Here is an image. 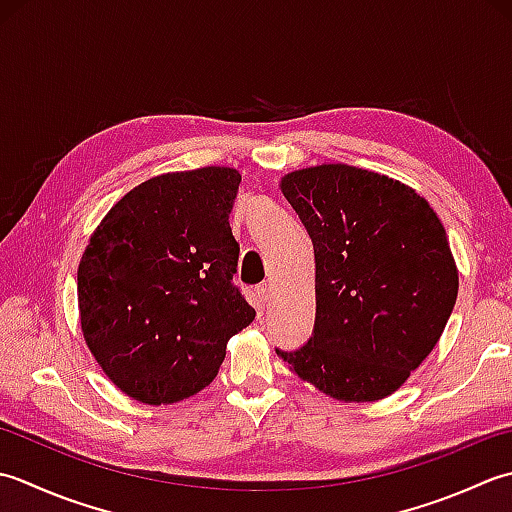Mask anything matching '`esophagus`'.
I'll use <instances>...</instances> for the list:
<instances>
[{
	"label": "esophagus",
	"instance_id": "esophagus-1",
	"mask_svg": "<svg viewBox=\"0 0 512 512\" xmlns=\"http://www.w3.org/2000/svg\"><path fill=\"white\" fill-rule=\"evenodd\" d=\"M256 294H258L260 302H269L271 298H274V285H271L269 280H265L263 285H258V287H256Z\"/></svg>",
	"mask_w": 512,
	"mask_h": 512
}]
</instances>
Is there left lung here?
Instances as JSON below:
<instances>
[{
    "instance_id": "obj_1",
    "label": "left lung",
    "mask_w": 512,
    "mask_h": 512,
    "mask_svg": "<svg viewBox=\"0 0 512 512\" xmlns=\"http://www.w3.org/2000/svg\"><path fill=\"white\" fill-rule=\"evenodd\" d=\"M280 192L314 243L316 327L278 358L338 402L389 398L455 307L460 276L442 221L413 187L344 163L287 172Z\"/></svg>"
}]
</instances>
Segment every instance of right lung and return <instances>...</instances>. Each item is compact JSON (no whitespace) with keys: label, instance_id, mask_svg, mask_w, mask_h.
<instances>
[{"label":"right lung","instance_id":"1","mask_svg":"<svg viewBox=\"0 0 512 512\" xmlns=\"http://www.w3.org/2000/svg\"><path fill=\"white\" fill-rule=\"evenodd\" d=\"M238 183L225 165L152 176L110 207L83 249V340L128 398L161 406L210 387L229 338L256 318L232 285Z\"/></svg>","mask_w":512,"mask_h":512}]
</instances>
